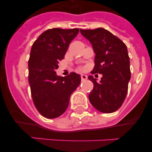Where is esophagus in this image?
I'll return each instance as SVG.
<instances>
[{
	"label": "esophagus",
	"mask_w": 152,
	"mask_h": 152,
	"mask_svg": "<svg viewBox=\"0 0 152 152\" xmlns=\"http://www.w3.org/2000/svg\"><path fill=\"white\" fill-rule=\"evenodd\" d=\"M80 78H81V81H84V80H85L88 79V76L85 75H81V76H80Z\"/></svg>",
	"instance_id": "esophagus-1"
}]
</instances>
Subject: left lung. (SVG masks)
<instances>
[{
  "mask_svg": "<svg viewBox=\"0 0 152 152\" xmlns=\"http://www.w3.org/2000/svg\"><path fill=\"white\" fill-rule=\"evenodd\" d=\"M80 31L89 40L96 55L91 73L103 75L99 83L92 75L88 77L94 83L89 94L90 102L100 112H115L126 99L131 78L127 47L122 40L103 28Z\"/></svg>",
  "mask_w": 152,
  "mask_h": 152,
  "instance_id": "left-lung-1",
  "label": "left lung"
}]
</instances>
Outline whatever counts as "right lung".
<instances>
[{
    "instance_id": "obj_1",
    "label": "right lung",
    "mask_w": 152,
    "mask_h": 152,
    "mask_svg": "<svg viewBox=\"0 0 152 152\" xmlns=\"http://www.w3.org/2000/svg\"><path fill=\"white\" fill-rule=\"evenodd\" d=\"M78 32L77 28L47 29L31 48L28 62L31 95L37 110L48 119L57 118L65 112L70 96L80 83V75L75 72L66 77L58 76L56 72L58 61L64 58Z\"/></svg>"
}]
</instances>
